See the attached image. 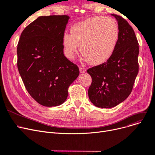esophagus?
<instances>
[{"label":"esophagus","instance_id":"obj_1","mask_svg":"<svg viewBox=\"0 0 155 155\" xmlns=\"http://www.w3.org/2000/svg\"><path fill=\"white\" fill-rule=\"evenodd\" d=\"M79 70H80V72L81 73L86 72V69L85 68H83V67H80Z\"/></svg>","mask_w":155,"mask_h":155}]
</instances>
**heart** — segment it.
I'll return each mask as SVG.
<instances>
[{
    "label": "heart",
    "mask_w": 155,
    "mask_h": 155,
    "mask_svg": "<svg viewBox=\"0 0 155 155\" xmlns=\"http://www.w3.org/2000/svg\"><path fill=\"white\" fill-rule=\"evenodd\" d=\"M119 39V28L114 19L95 16L73 25L70 35L65 33L63 45L65 56L72 59L80 51L91 65L102 64L111 58Z\"/></svg>",
    "instance_id": "obj_1"
}]
</instances>
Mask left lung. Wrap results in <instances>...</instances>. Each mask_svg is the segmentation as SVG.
Returning a JSON list of instances; mask_svg holds the SVG:
<instances>
[{
  "instance_id": "8db88e82",
  "label": "left lung",
  "mask_w": 155,
  "mask_h": 155,
  "mask_svg": "<svg viewBox=\"0 0 155 155\" xmlns=\"http://www.w3.org/2000/svg\"><path fill=\"white\" fill-rule=\"evenodd\" d=\"M118 21L119 39L116 49L107 62L87 70L92 77L88 90L92 104L110 108L130 94L139 71V44L132 26L122 16L112 15Z\"/></svg>"
}]
</instances>
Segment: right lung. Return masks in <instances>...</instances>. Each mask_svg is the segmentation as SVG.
Here are the masks:
<instances>
[{
    "mask_svg": "<svg viewBox=\"0 0 155 155\" xmlns=\"http://www.w3.org/2000/svg\"><path fill=\"white\" fill-rule=\"evenodd\" d=\"M69 18L38 17L23 30L18 44L17 65L25 88L44 106L63 104L80 73L77 65L63 54V37Z\"/></svg>",
    "mask_w": 155,
    "mask_h": 155,
    "instance_id": "obj_1",
    "label": "right lung"
}]
</instances>
